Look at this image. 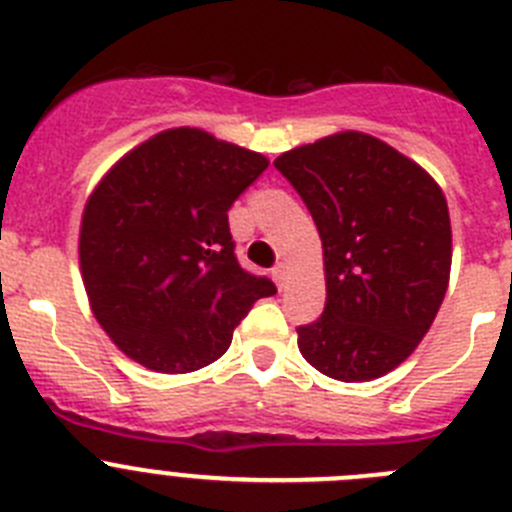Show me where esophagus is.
Returning <instances> with one entry per match:
<instances>
[{"label": "esophagus", "mask_w": 512, "mask_h": 512, "mask_svg": "<svg viewBox=\"0 0 512 512\" xmlns=\"http://www.w3.org/2000/svg\"><path fill=\"white\" fill-rule=\"evenodd\" d=\"M287 271H289V266L284 264V261H282V264H277V266H274V279H277L279 289H284V287H287Z\"/></svg>", "instance_id": "obj_1"}]
</instances>
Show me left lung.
<instances>
[{"mask_svg":"<svg viewBox=\"0 0 512 512\" xmlns=\"http://www.w3.org/2000/svg\"><path fill=\"white\" fill-rule=\"evenodd\" d=\"M274 166L323 241L325 312L297 328L300 354L338 382L384 377L418 348L449 289L443 189L413 158L359 130L284 151Z\"/></svg>","mask_w":512,"mask_h":512,"instance_id":"left-lung-1","label":"left lung"}]
</instances>
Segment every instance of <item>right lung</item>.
<instances>
[{"mask_svg":"<svg viewBox=\"0 0 512 512\" xmlns=\"http://www.w3.org/2000/svg\"><path fill=\"white\" fill-rule=\"evenodd\" d=\"M269 166L202 128L138 143L89 194L81 282L110 341L158 374H187L228 351L235 325L277 287L241 269L228 210Z\"/></svg>","mask_w":512,"mask_h":512,"instance_id":"right-lung-1","label":"right lung"}]
</instances>
